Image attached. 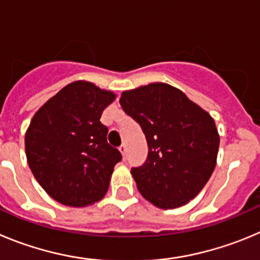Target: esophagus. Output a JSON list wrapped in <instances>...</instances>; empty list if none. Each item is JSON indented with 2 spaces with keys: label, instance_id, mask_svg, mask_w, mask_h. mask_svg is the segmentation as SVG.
<instances>
[{
  "label": "esophagus",
  "instance_id": "esophagus-1",
  "mask_svg": "<svg viewBox=\"0 0 260 260\" xmlns=\"http://www.w3.org/2000/svg\"><path fill=\"white\" fill-rule=\"evenodd\" d=\"M119 151L121 153L123 158H125V156H127V146H125V145H121V146L119 147Z\"/></svg>",
  "mask_w": 260,
  "mask_h": 260
}]
</instances>
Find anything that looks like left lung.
<instances>
[{
    "mask_svg": "<svg viewBox=\"0 0 260 260\" xmlns=\"http://www.w3.org/2000/svg\"><path fill=\"white\" fill-rule=\"evenodd\" d=\"M119 102L146 137V162L131 171L141 196L159 209L186 205L216 166L220 137L212 116L166 83L124 90Z\"/></svg>",
    "mask_w": 260,
    "mask_h": 260,
    "instance_id": "obj_1",
    "label": "left lung"
}]
</instances>
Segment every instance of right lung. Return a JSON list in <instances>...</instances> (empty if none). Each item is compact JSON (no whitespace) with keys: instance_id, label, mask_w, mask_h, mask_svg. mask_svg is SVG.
Instances as JSON below:
<instances>
[{"instance_id":"right-lung-1","label":"right lung","mask_w":260,"mask_h":260,"mask_svg":"<svg viewBox=\"0 0 260 260\" xmlns=\"http://www.w3.org/2000/svg\"><path fill=\"white\" fill-rule=\"evenodd\" d=\"M111 90L84 80L66 85L36 111L25 132V155L35 179L53 200L70 207L101 201L109 189L118 149L107 144L102 111Z\"/></svg>"}]
</instances>
